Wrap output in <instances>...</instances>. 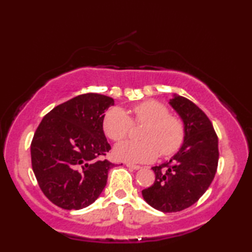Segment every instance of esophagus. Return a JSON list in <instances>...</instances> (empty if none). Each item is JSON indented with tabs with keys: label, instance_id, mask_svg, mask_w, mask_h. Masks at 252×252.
Here are the masks:
<instances>
[{
	"label": "esophagus",
	"instance_id": "34e87169",
	"mask_svg": "<svg viewBox=\"0 0 252 252\" xmlns=\"http://www.w3.org/2000/svg\"><path fill=\"white\" fill-rule=\"evenodd\" d=\"M126 167L132 169V170H139V169H141V167H140V165H135V164H131V163H126Z\"/></svg>",
	"mask_w": 252,
	"mask_h": 252
}]
</instances>
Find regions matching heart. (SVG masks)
Wrapping results in <instances>:
<instances>
[{"instance_id": "1", "label": "heart", "mask_w": 252, "mask_h": 252, "mask_svg": "<svg viewBox=\"0 0 252 252\" xmlns=\"http://www.w3.org/2000/svg\"><path fill=\"white\" fill-rule=\"evenodd\" d=\"M133 121L147 123L142 133L143 141L126 140L114 147V157L130 163H146L161 156L169 157L181 148L185 140V126L180 119L170 116L169 109L161 102L149 100L132 109ZM132 120L119 106L108 110L103 118V131L113 141L129 134Z\"/></svg>"}]
</instances>
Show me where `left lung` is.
Here are the masks:
<instances>
[{
  "label": "left lung",
  "instance_id": "1",
  "mask_svg": "<svg viewBox=\"0 0 252 252\" xmlns=\"http://www.w3.org/2000/svg\"><path fill=\"white\" fill-rule=\"evenodd\" d=\"M169 104L181 118L185 140L171 159L152 167L156 180L142 190V197L157 210L177 212L197 202L211 185L218 167V136L193 102L173 94Z\"/></svg>",
  "mask_w": 252,
  "mask_h": 252
}]
</instances>
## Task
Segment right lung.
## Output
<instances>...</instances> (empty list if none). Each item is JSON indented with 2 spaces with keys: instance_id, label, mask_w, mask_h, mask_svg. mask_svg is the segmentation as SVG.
Instances as JSON below:
<instances>
[{
  "instance_id": "add662e5",
  "label": "right lung",
  "mask_w": 252,
  "mask_h": 252,
  "mask_svg": "<svg viewBox=\"0 0 252 252\" xmlns=\"http://www.w3.org/2000/svg\"><path fill=\"white\" fill-rule=\"evenodd\" d=\"M112 97L87 93L55 106L42 119L31 143L32 169L42 192L65 210H80L100 197L113 167L103 132Z\"/></svg>"
}]
</instances>
